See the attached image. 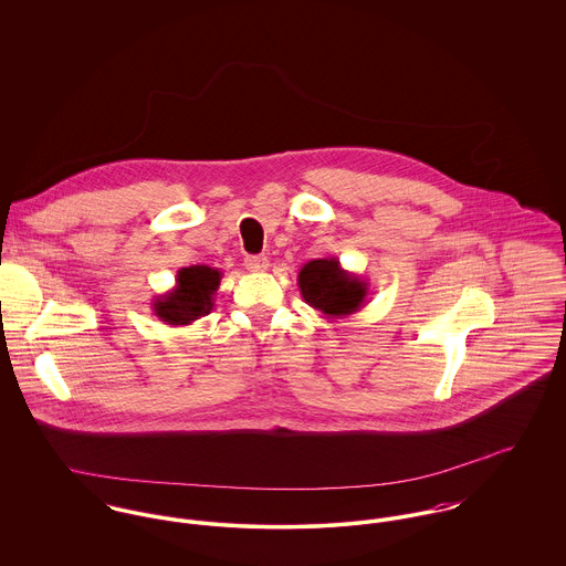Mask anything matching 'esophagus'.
<instances>
[{"instance_id":"esophagus-1","label":"esophagus","mask_w":566,"mask_h":566,"mask_svg":"<svg viewBox=\"0 0 566 566\" xmlns=\"http://www.w3.org/2000/svg\"><path fill=\"white\" fill-rule=\"evenodd\" d=\"M245 268L250 270V272H265L268 270V256L265 254H250V256H245Z\"/></svg>"}]
</instances>
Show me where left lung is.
<instances>
[{
  "mask_svg": "<svg viewBox=\"0 0 566 566\" xmlns=\"http://www.w3.org/2000/svg\"><path fill=\"white\" fill-rule=\"evenodd\" d=\"M298 287L303 301L323 318H346L368 298V283L344 270L335 256L307 261L298 272Z\"/></svg>",
  "mask_w": 566,
  "mask_h": 566,
  "instance_id": "obj_1",
  "label": "left lung"
}]
</instances>
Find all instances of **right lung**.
Here are the masks:
<instances>
[{"label":"right lung","instance_id":"right-lung-1","mask_svg":"<svg viewBox=\"0 0 566 566\" xmlns=\"http://www.w3.org/2000/svg\"><path fill=\"white\" fill-rule=\"evenodd\" d=\"M222 272L209 265L180 268L176 285L155 298V316L165 324L185 326L196 323L213 310V296L220 287Z\"/></svg>","mask_w":566,"mask_h":566}]
</instances>
